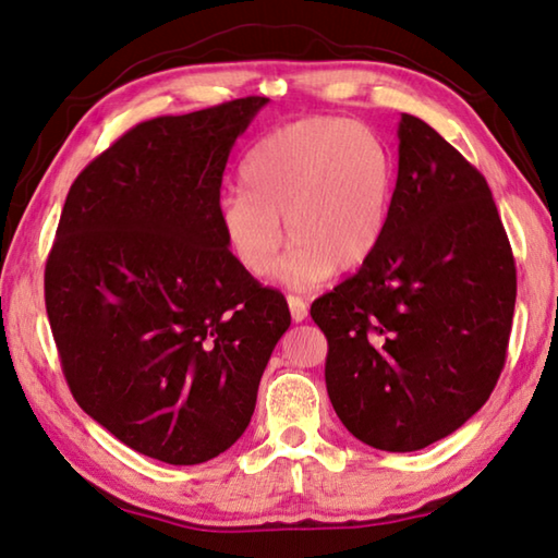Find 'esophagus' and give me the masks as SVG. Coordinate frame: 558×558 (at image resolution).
<instances>
[{"label": "esophagus", "instance_id": "obj_1", "mask_svg": "<svg viewBox=\"0 0 558 558\" xmlns=\"http://www.w3.org/2000/svg\"><path fill=\"white\" fill-rule=\"evenodd\" d=\"M288 307H290L292 323H302V319H307V302L302 298L288 295Z\"/></svg>", "mask_w": 558, "mask_h": 558}]
</instances>
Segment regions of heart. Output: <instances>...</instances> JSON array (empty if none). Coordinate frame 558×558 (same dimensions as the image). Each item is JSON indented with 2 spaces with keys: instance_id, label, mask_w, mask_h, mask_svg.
Listing matches in <instances>:
<instances>
[{
  "instance_id": "b5f03b06",
  "label": "heart",
  "mask_w": 558,
  "mask_h": 558,
  "mask_svg": "<svg viewBox=\"0 0 558 558\" xmlns=\"http://www.w3.org/2000/svg\"><path fill=\"white\" fill-rule=\"evenodd\" d=\"M393 159L369 128L305 118L272 130L243 165L245 189L221 196L226 245L251 276H266L286 233L292 248L276 276L313 288L369 260L384 239L393 196Z\"/></svg>"
}]
</instances>
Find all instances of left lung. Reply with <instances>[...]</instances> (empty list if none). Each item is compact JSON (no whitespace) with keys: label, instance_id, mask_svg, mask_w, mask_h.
<instances>
[{"label":"left lung","instance_id":"8db88e82","mask_svg":"<svg viewBox=\"0 0 558 558\" xmlns=\"http://www.w3.org/2000/svg\"><path fill=\"white\" fill-rule=\"evenodd\" d=\"M514 300L512 245L485 177L403 112L379 248L310 307L339 421L389 452L450 436L505 369Z\"/></svg>","mask_w":558,"mask_h":558}]
</instances>
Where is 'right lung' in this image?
Instances as JSON below:
<instances>
[{"label": "right lung", "mask_w": 558, "mask_h": 558, "mask_svg": "<svg viewBox=\"0 0 558 558\" xmlns=\"http://www.w3.org/2000/svg\"><path fill=\"white\" fill-rule=\"evenodd\" d=\"M268 98L140 122L75 177L44 272L73 399L128 448L199 465L248 428L290 310L226 245L221 179Z\"/></svg>", "instance_id": "obj_1"}]
</instances>
